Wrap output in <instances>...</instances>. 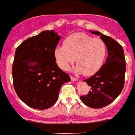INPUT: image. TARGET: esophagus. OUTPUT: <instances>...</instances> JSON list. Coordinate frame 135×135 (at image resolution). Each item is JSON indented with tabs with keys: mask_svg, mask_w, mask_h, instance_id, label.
I'll list each match as a JSON object with an SVG mask.
<instances>
[{
	"mask_svg": "<svg viewBox=\"0 0 135 135\" xmlns=\"http://www.w3.org/2000/svg\"><path fill=\"white\" fill-rule=\"evenodd\" d=\"M70 78H71V80L73 81H77V79H76V77H74V76H73L72 75H70Z\"/></svg>",
	"mask_w": 135,
	"mask_h": 135,
	"instance_id": "obj_1",
	"label": "esophagus"
}]
</instances>
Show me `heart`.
Instances as JSON below:
<instances>
[{
    "label": "heart",
    "instance_id": "heart-1",
    "mask_svg": "<svg viewBox=\"0 0 135 135\" xmlns=\"http://www.w3.org/2000/svg\"><path fill=\"white\" fill-rule=\"evenodd\" d=\"M107 54V45L103 40L84 33L72 34L63 42V46L55 49L59 66L68 70L76 61V73L92 76L100 70Z\"/></svg>",
    "mask_w": 135,
    "mask_h": 135
}]
</instances>
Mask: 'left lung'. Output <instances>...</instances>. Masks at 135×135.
<instances>
[{
    "instance_id": "1",
    "label": "left lung",
    "mask_w": 135,
    "mask_h": 135,
    "mask_svg": "<svg viewBox=\"0 0 135 135\" xmlns=\"http://www.w3.org/2000/svg\"><path fill=\"white\" fill-rule=\"evenodd\" d=\"M90 33L100 35L104 40L108 56L98 73L85 79L90 89L88 94L81 95L80 98L86 106L99 109L112 103L122 91L126 63L123 49L119 43L98 31H90Z\"/></svg>"
}]
</instances>
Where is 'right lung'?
Wrapping results in <instances>:
<instances>
[{"mask_svg": "<svg viewBox=\"0 0 135 135\" xmlns=\"http://www.w3.org/2000/svg\"><path fill=\"white\" fill-rule=\"evenodd\" d=\"M60 39L54 31H45L16 49L13 85L18 97L30 107L47 109L53 106L62 85L71 81L56 62L54 51Z\"/></svg>", "mask_w": 135, "mask_h": 135, "instance_id": "add662e5", "label": "right lung"}]
</instances>
